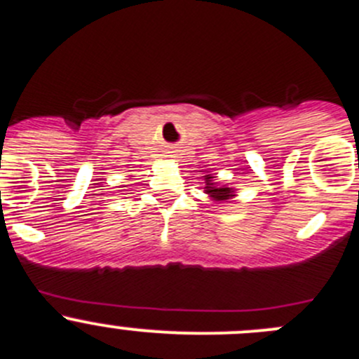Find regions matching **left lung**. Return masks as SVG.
Listing matches in <instances>:
<instances>
[{"label":"left lung","instance_id":"obj_1","mask_svg":"<svg viewBox=\"0 0 359 359\" xmlns=\"http://www.w3.org/2000/svg\"><path fill=\"white\" fill-rule=\"evenodd\" d=\"M204 182H206V194L211 197L213 201H227L231 197H234V190L229 189V187H217L213 183V176L211 174H206L204 176Z\"/></svg>","mask_w":359,"mask_h":359}]
</instances>
